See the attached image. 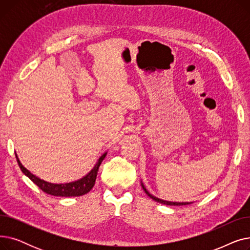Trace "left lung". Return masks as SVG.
I'll use <instances>...</instances> for the list:
<instances>
[{
    "mask_svg": "<svg viewBox=\"0 0 250 250\" xmlns=\"http://www.w3.org/2000/svg\"><path fill=\"white\" fill-rule=\"evenodd\" d=\"M142 187H143V188H144V190H145V192L150 196L151 199H153L154 201H156L157 203H160V204H163V205H168V206H185V205H188L189 203H172V202H167V201H163V200H160V199H157V198H155V196H153L152 194H150L148 191H147V189L144 188V186L142 185Z\"/></svg>",
    "mask_w": 250,
    "mask_h": 250,
    "instance_id": "8db88e82",
    "label": "left lung"
}]
</instances>
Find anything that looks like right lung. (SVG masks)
I'll return each instance as SVG.
<instances>
[{
  "label": "right lung",
  "instance_id": "right-lung-1",
  "mask_svg": "<svg viewBox=\"0 0 250 250\" xmlns=\"http://www.w3.org/2000/svg\"><path fill=\"white\" fill-rule=\"evenodd\" d=\"M105 156H106V153L103 154L100 157L97 164L85 177L79 179L77 181H74V182L61 183V185L49 183V182H46L41 178L36 177L35 175L30 173L28 170L20 163L17 155H16V159H17L20 169L22 170V172L26 176L29 177L42 191H44L48 194H51V195H56V196H80V195H83V194L89 192L92 189V188L94 187L99 166H100L101 162L103 161V159L105 158Z\"/></svg>",
  "mask_w": 250,
  "mask_h": 250
}]
</instances>
